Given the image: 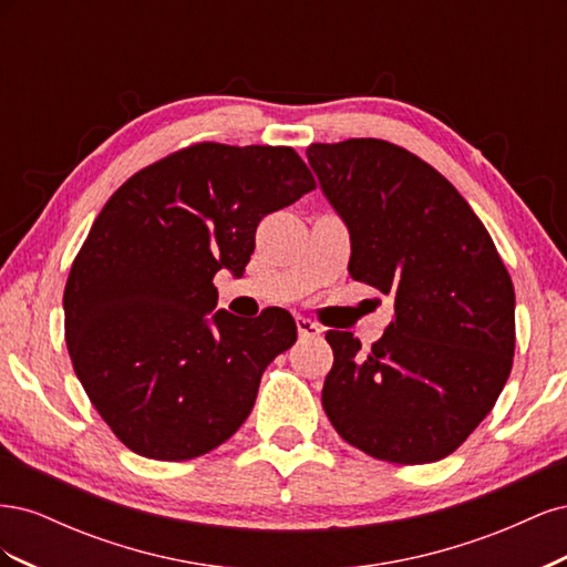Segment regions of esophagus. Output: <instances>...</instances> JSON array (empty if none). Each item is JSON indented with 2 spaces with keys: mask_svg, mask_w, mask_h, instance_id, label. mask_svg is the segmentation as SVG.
<instances>
[{
  "mask_svg": "<svg viewBox=\"0 0 567 567\" xmlns=\"http://www.w3.org/2000/svg\"><path fill=\"white\" fill-rule=\"evenodd\" d=\"M296 323H298V333H300V338L302 340H315V338H321V326L319 323H315L312 319H305V317H298L296 319Z\"/></svg>",
  "mask_w": 567,
  "mask_h": 567,
  "instance_id": "34e87169",
  "label": "esophagus"
}]
</instances>
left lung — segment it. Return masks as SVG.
Wrapping results in <instances>:
<instances>
[{"label": "left lung", "mask_w": 567, "mask_h": 567, "mask_svg": "<svg viewBox=\"0 0 567 567\" xmlns=\"http://www.w3.org/2000/svg\"><path fill=\"white\" fill-rule=\"evenodd\" d=\"M307 161L348 225L350 277L394 300L367 354L350 331L326 333V416L373 458L416 466L450 456L492 411L516 350V293L492 236L402 146L312 144Z\"/></svg>", "instance_id": "left-lung-1"}]
</instances>
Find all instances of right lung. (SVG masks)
Masks as SVG:
<instances>
[{"label": "right lung", "mask_w": 567, "mask_h": 567, "mask_svg": "<svg viewBox=\"0 0 567 567\" xmlns=\"http://www.w3.org/2000/svg\"><path fill=\"white\" fill-rule=\"evenodd\" d=\"M290 146L175 151L109 198L68 274L65 342L78 379L134 454H208L248 419L262 371L293 346L281 307L214 312L219 269L241 277L260 219L312 192Z\"/></svg>", "instance_id": "obj_1"}]
</instances>
